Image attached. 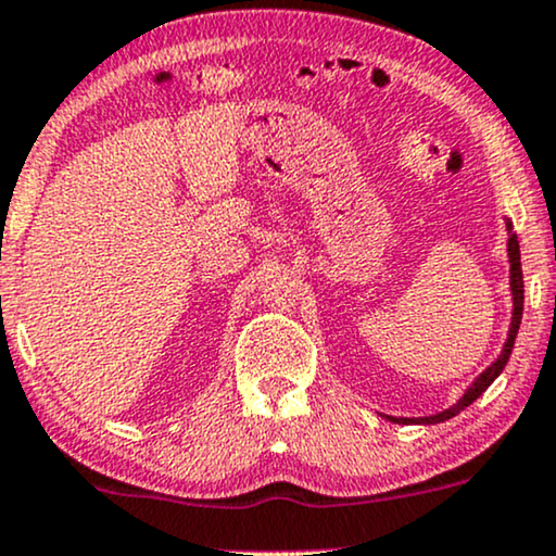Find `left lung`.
Returning <instances> with one entry per match:
<instances>
[{
	"instance_id": "8db88e82",
	"label": "left lung",
	"mask_w": 556,
	"mask_h": 556,
	"mask_svg": "<svg viewBox=\"0 0 556 556\" xmlns=\"http://www.w3.org/2000/svg\"><path fill=\"white\" fill-rule=\"evenodd\" d=\"M507 228H510V224H507ZM507 252H510V289H513V304H515V309H513V325H510V336H507L505 349H502V354H500L497 362H494L492 367H489V369L484 371V375H481L479 380H476V382L471 384V388L466 390V395H463L460 401L455 403L453 408L442 410V414H434V416H424V419H419L421 424H440V421L453 419V416H458L460 410L471 406L476 397L484 393L489 384L497 380L500 371L505 369L507 358H510V354H513V345H515V336H518L520 319H523V293H526V291H523V270H520V244H518V233H510V241H507ZM388 419H390V421H397V424H410V421H414V419H393V416H388Z\"/></svg>"
}]
</instances>
